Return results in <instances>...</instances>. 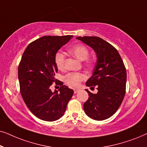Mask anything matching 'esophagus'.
<instances>
[{"label":"esophagus","mask_w":147,"mask_h":147,"mask_svg":"<svg viewBox=\"0 0 147 147\" xmlns=\"http://www.w3.org/2000/svg\"><path fill=\"white\" fill-rule=\"evenodd\" d=\"M74 94H76V93H78V92H80V90L75 88V89H74Z\"/></svg>","instance_id":"1"}]
</instances>
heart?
Returning a JSON list of instances; mask_svg holds the SVG:
<instances>
[{
  "instance_id": "b5f03b06",
  "label": "heart",
  "mask_w": 147,
  "mask_h": 147,
  "mask_svg": "<svg viewBox=\"0 0 147 147\" xmlns=\"http://www.w3.org/2000/svg\"><path fill=\"white\" fill-rule=\"evenodd\" d=\"M68 51L69 52L71 55L74 56L80 61L86 60L85 64L87 66L92 65L93 63L92 60L88 59V55H89V50H88V47L84 45L77 44V45L71 46L68 49ZM54 61H55V63L58 69H63L65 67V54L61 51L56 52L55 56H54ZM86 78V76L85 74L78 73V72H71V73L67 74L64 77V81L69 86L78 87Z\"/></svg>"
}]
</instances>
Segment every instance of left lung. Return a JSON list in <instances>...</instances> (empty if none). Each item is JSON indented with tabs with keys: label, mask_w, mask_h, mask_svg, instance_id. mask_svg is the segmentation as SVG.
Listing matches in <instances>:
<instances>
[{
	"label": "left lung",
	"mask_w": 147,
	"mask_h": 147,
	"mask_svg": "<svg viewBox=\"0 0 147 147\" xmlns=\"http://www.w3.org/2000/svg\"><path fill=\"white\" fill-rule=\"evenodd\" d=\"M96 52L97 61L86 86H96L97 94L88 90V100L84 104V112L90 118L104 120L112 116L121 105L126 93V71L119 53L111 44L98 37H78Z\"/></svg>",
	"instance_id": "8db88e82"
}]
</instances>
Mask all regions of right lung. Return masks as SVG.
Wrapping results in <instances>:
<instances>
[{"mask_svg":"<svg viewBox=\"0 0 147 147\" xmlns=\"http://www.w3.org/2000/svg\"><path fill=\"white\" fill-rule=\"evenodd\" d=\"M73 37L44 36L31 42L22 55L18 67L20 91L28 108L34 115L45 121L59 119L64 114L74 90L55 79L57 67L54 56ZM54 81L60 89L52 92Z\"/></svg>","mask_w":147,"mask_h":147,"instance_id":"add662e5","label":"right lung"}]
</instances>
